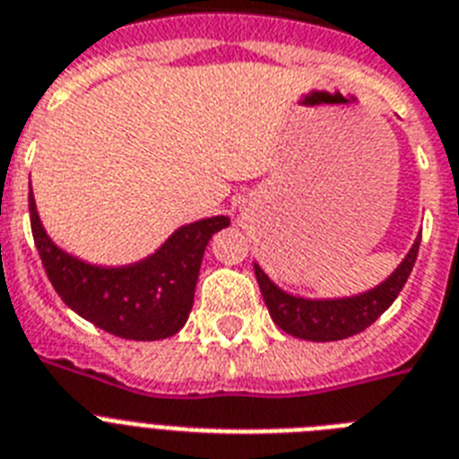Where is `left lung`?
<instances>
[{
	"mask_svg": "<svg viewBox=\"0 0 459 459\" xmlns=\"http://www.w3.org/2000/svg\"><path fill=\"white\" fill-rule=\"evenodd\" d=\"M418 249L420 238L413 242L406 259L383 284L367 294L352 296V299H333V301H310V299L287 294L261 271L259 264H254V273H256V282L261 287L268 313L284 333L315 342L342 341L354 333H361L394 303L413 271Z\"/></svg>",
	"mask_w": 459,
	"mask_h": 459,
	"instance_id": "obj_1",
	"label": "left lung"
}]
</instances>
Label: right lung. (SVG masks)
Returning a JSON list of instances; mask_svg holds the SVG:
<instances>
[{
    "instance_id": "right-lung-1",
    "label": "right lung",
    "mask_w": 459,
    "mask_h": 459,
    "mask_svg": "<svg viewBox=\"0 0 459 459\" xmlns=\"http://www.w3.org/2000/svg\"><path fill=\"white\" fill-rule=\"evenodd\" d=\"M30 223L46 275L76 315L111 336L160 341L186 325L207 242L230 221L212 217L188 223L156 254L121 268L91 265L56 247L41 226L32 194Z\"/></svg>"
}]
</instances>
